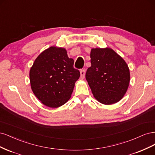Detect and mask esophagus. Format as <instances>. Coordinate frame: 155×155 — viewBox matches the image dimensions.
Segmentation results:
<instances>
[{"mask_svg":"<svg viewBox=\"0 0 155 155\" xmlns=\"http://www.w3.org/2000/svg\"><path fill=\"white\" fill-rule=\"evenodd\" d=\"M85 77V70H81V78L84 79Z\"/></svg>","mask_w":155,"mask_h":155,"instance_id":"obj_1","label":"esophagus"}]
</instances>
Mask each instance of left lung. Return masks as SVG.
<instances>
[{
  "mask_svg": "<svg viewBox=\"0 0 155 155\" xmlns=\"http://www.w3.org/2000/svg\"><path fill=\"white\" fill-rule=\"evenodd\" d=\"M91 66L86 78L94 97L101 104L119 102L127 92L130 72L123 58L109 48H92Z\"/></svg>",
  "mask_w": 155,
  "mask_h": 155,
  "instance_id": "left-lung-1",
  "label": "left lung"
}]
</instances>
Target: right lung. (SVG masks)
<instances>
[{
	"instance_id": "obj_1",
	"label": "right lung",
	"mask_w": 155,
	"mask_h": 155,
	"mask_svg": "<svg viewBox=\"0 0 155 155\" xmlns=\"http://www.w3.org/2000/svg\"><path fill=\"white\" fill-rule=\"evenodd\" d=\"M73 64L66 49L57 46L45 49L35 60L29 71L31 87L46 106L61 107L71 98L74 84L81 75Z\"/></svg>"
}]
</instances>
